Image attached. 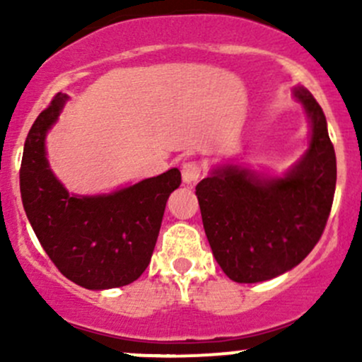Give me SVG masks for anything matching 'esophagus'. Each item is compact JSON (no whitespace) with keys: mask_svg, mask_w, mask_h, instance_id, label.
<instances>
[{"mask_svg":"<svg viewBox=\"0 0 362 362\" xmlns=\"http://www.w3.org/2000/svg\"><path fill=\"white\" fill-rule=\"evenodd\" d=\"M203 175V166L198 163V160H187L182 166V180L185 184H196V182L202 178Z\"/></svg>","mask_w":362,"mask_h":362,"instance_id":"34e87169","label":"esophagus"}]
</instances>
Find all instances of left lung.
I'll return each mask as SVG.
<instances>
[{
  "label": "left lung",
  "instance_id": "obj_1",
  "mask_svg": "<svg viewBox=\"0 0 362 362\" xmlns=\"http://www.w3.org/2000/svg\"><path fill=\"white\" fill-rule=\"evenodd\" d=\"M312 122L310 148L284 178L238 166L196 185L203 228L222 272L238 284L275 279L298 266L322 236L337 187V156L315 98L294 89Z\"/></svg>",
  "mask_w": 362,
  "mask_h": 362
}]
</instances>
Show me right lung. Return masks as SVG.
<instances>
[{"label": "right lung", "instance_id": "1", "mask_svg": "<svg viewBox=\"0 0 362 362\" xmlns=\"http://www.w3.org/2000/svg\"><path fill=\"white\" fill-rule=\"evenodd\" d=\"M68 96L57 93L29 129L21 163L25 215L56 268L86 289L122 287L140 279L158 242L164 208L182 177L171 168L103 196H71L45 158V134Z\"/></svg>", "mask_w": 362, "mask_h": 362}]
</instances>
